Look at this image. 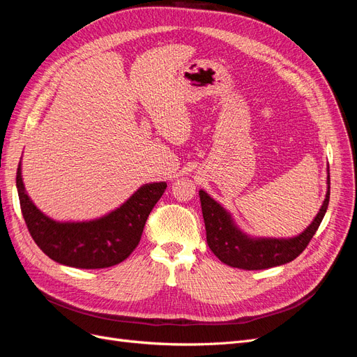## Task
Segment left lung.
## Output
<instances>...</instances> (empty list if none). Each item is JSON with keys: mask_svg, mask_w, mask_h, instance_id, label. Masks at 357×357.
I'll return each instance as SVG.
<instances>
[{"mask_svg": "<svg viewBox=\"0 0 357 357\" xmlns=\"http://www.w3.org/2000/svg\"><path fill=\"white\" fill-rule=\"evenodd\" d=\"M328 190L319 213L301 234L289 238L275 236H253L236 225L232 214L213 199L207 192L199 190L202 218L207 232V243L211 252L226 265L240 269H266L284 265L305 250L312 235L325 218L329 204L331 178L328 167Z\"/></svg>", "mask_w": 357, "mask_h": 357, "instance_id": "left-lung-1", "label": "left lung"}]
</instances>
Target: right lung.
Segmentation results:
<instances>
[{"label":"right lung","mask_w":357,"mask_h":357,"mask_svg":"<svg viewBox=\"0 0 357 357\" xmlns=\"http://www.w3.org/2000/svg\"><path fill=\"white\" fill-rule=\"evenodd\" d=\"M16 188L28 231L53 261L82 269L109 268L134 252L155 204L164 195L167 181L139 186L122 205L91 220H55L32 202L24 185L19 162Z\"/></svg>","instance_id":"1"}]
</instances>
